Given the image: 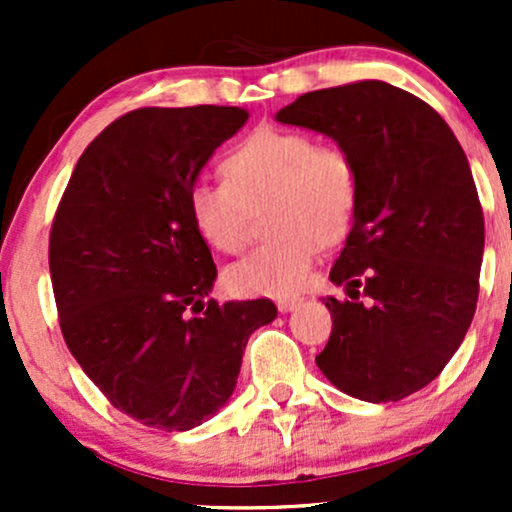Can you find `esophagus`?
I'll use <instances>...</instances> for the list:
<instances>
[{
	"label": "esophagus",
	"mask_w": 512,
	"mask_h": 512,
	"mask_svg": "<svg viewBox=\"0 0 512 512\" xmlns=\"http://www.w3.org/2000/svg\"><path fill=\"white\" fill-rule=\"evenodd\" d=\"M298 305H301V298L298 296H286V298H279V301H276V308H279L281 313H291V310L298 308Z\"/></svg>",
	"instance_id": "1"
}]
</instances>
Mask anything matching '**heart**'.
Listing matches in <instances>:
<instances>
[{
  "mask_svg": "<svg viewBox=\"0 0 512 512\" xmlns=\"http://www.w3.org/2000/svg\"><path fill=\"white\" fill-rule=\"evenodd\" d=\"M226 182L197 180L187 214L207 245L238 252L248 236L250 209L269 204L272 240L231 264L226 281L240 296H289L305 284L322 245L337 243L358 207L354 161L337 146H317L310 134L260 127L223 158Z\"/></svg>",
  "mask_w": 512,
  "mask_h": 512,
  "instance_id": "obj_1",
  "label": "heart"
}]
</instances>
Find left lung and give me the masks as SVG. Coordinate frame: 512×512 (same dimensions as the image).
Wrapping results in <instances>:
<instances>
[{"instance_id": "1", "label": "left lung", "mask_w": 512, "mask_h": 512, "mask_svg": "<svg viewBox=\"0 0 512 512\" xmlns=\"http://www.w3.org/2000/svg\"><path fill=\"white\" fill-rule=\"evenodd\" d=\"M325 134L354 161L358 207L322 298L332 334L317 368L363 402L409 397L436 380L472 325L484 214L448 122L385 81L320 88L276 113Z\"/></svg>"}]
</instances>
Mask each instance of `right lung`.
I'll list each match as a JSON object with an SVG mask.
<instances>
[{
  "mask_svg": "<svg viewBox=\"0 0 512 512\" xmlns=\"http://www.w3.org/2000/svg\"><path fill=\"white\" fill-rule=\"evenodd\" d=\"M248 122L226 105L139 108L117 117L76 163L50 233V276L69 351L115 409L190 431L238 383L243 351L276 308L219 305L216 264L187 192Z\"/></svg>",
  "mask_w": 512,
  "mask_h": 512,
  "instance_id": "right-lung-1",
  "label": "right lung"
}]
</instances>
